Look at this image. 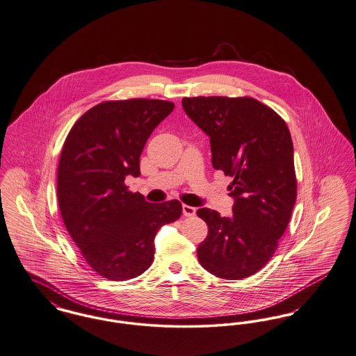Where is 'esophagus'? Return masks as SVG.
<instances>
[{
  "label": "esophagus",
  "instance_id": "esophagus-1",
  "mask_svg": "<svg viewBox=\"0 0 356 356\" xmlns=\"http://www.w3.org/2000/svg\"><path fill=\"white\" fill-rule=\"evenodd\" d=\"M195 214H196V209H195V207L188 206V204H184V206H183V216H184V217H193Z\"/></svg>",
  "mask_w": 356,
  "mask_h": 356
}]
</instances>
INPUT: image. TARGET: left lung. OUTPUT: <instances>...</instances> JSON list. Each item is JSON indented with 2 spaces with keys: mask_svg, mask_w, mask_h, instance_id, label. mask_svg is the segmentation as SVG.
I'll use <instances>...</instances> for the list:
<instances>
[{
  "mask_svg": "<svg viewBox=\"0 0 356 356\" xmlns=\"http://www.w3.org/2000/svg\"><path fill=\"white\" fill-rule=\"evenodd\" d=\"M183 108L210 137L213 166L233 177V216L199 209L209 226L197 246L202 267L222 279H244L274 256L297 199L294 150L286 122L253 97H183Z\"/></svg>",
  "mask_w": 356,
  "mask_h": 356,
  "instance_id": "obj_1",
  "label": "left lung"
}]
</instances>
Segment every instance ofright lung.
Masks as SVG:
<instances>
[{
	"label": "right lung",
	"mask_w": 356,
	"mask_h": 356,
	"mask_svg": "<svg viewBox=\"0 0 356 356\" xmlns=\"http://www.w3.org/2000/svg\"><path fill=\"white\" fill-rule=\"evenodd\" d=\"M173 108L157 99L103 102L65 139L56 176L60 216L88 266L108 280L143 274L159 229L181 216L179 200L147 203L124 184L127 175H140L145 143Z\"/></svg>",
	"instance_id": "obj_1"
}]
</instances>
